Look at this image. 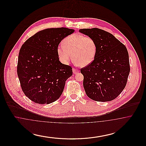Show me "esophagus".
Returning a JSON list of instances; mask_svg holds the SVG:
<instances>
[{"instance_id":"1","label":"esophagus","mask_w":146,"mask_h":146,"mask_svg":"<svg viewBox=\"0 0 146 146\" xmlns=\"http://www.w3.org/2000/svg\"><path fill=\"white\" fill-rule=\"evenodd\" d=\"M73 72L74 74H76V73H78L79 72V70H76V69H74V68H73Z\"/></svg>"}]
</instances>
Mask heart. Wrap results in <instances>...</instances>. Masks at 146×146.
I'll return each instance as SVG.
<instances>
[{
    "label": "heart",
    "instance_id": "heart-1",
    "mask_svg": "<svg viewBox=\"0 0 146 146\" xmlns=\"http://www.w3.org/2000/svg\"><path fill=\"white\" fill-rule=\"evenodd\" d=\"M62 45L57 47V54L60 61L64 64H68L73 57L76 64L86 67L93 62L96 57L97 44L90 36L73 34L65 38Z\"/></svg>",
    "mask_w": 146,
    "mask_h": 146
}]
</instances>
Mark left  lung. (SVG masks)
<instances>
[{
	"label": "left lung",
	"mask_w": 146,
	"mask_h": 146,
	"mask_svg": "<svg viewBox=\"0 0 146 146\" xmlns=\"http://www.w3.org/2000/svg\"><path fill=\"white\" fill-rule=\"evenodd\" d=\"M97 44L94 62L80 70L86 95L98 102L113 100L125 88L130 72L129 54L125 45L113 35L97 28L81 29Z\"/></svg>",
	"instance_id": "left-lung-1"
}]
</instances>
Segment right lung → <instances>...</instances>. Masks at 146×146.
Segmentation results:
<instances>
[{"instance_id":"1","label":"right lung","mask_w":146,"mask_h":146,"mask_svg":"<svg viewBox=\"0 0 146 146\" xmlns=\"http://www.w3.org/2000/svg\"><path fill=\"white\" fill-rule=\"evenodd\" d=\"M73 29L47 28L37 32L22 45L17 75L22 91L31 101L50 104L61 96L66 81L72 76V67L59 60L57 48Z\"/></svg>"}]
</instances>
